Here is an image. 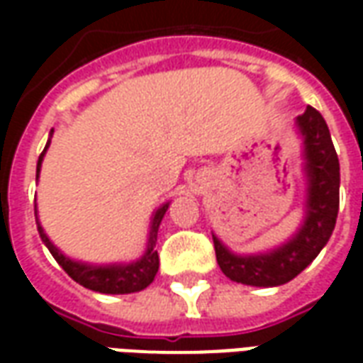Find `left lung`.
I'll list each match as a JSON object with an SVG mask.
<instances>
[{
    "label": "left lung",
    "instance_id": "1",
    "mask_svg": "<svg viewBox=\"0 0 363 363\" xmlns=\"http://www.w3.org/2000/svg\"><path fill=\"white\" fill-rule=\"evenodd\" d=\"M296 126L303 135L307 179L303 223L289 241L260 255H235L212 235L218 264L229 280L260 288L281 286L309 267L333 235L338 216L340 165L330 132L320 112L313 106L297 116Z\"/></svg>",
    "mask_w": 363,
    "mask_h": 363
}]
</instances>
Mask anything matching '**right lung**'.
<instances>
[{
	"label": "right lung",
	"mask_w": 363,
	"mask_h": 363,
	"mask_svg": "<svg viewBox=\"0 0 363 363\" xmlns=\"http://www.w3.org/2000/svg\"><path fill=\"white\" fill-rule=\"evenodd\" d=\"M48 145H50V140H48L46 147H44L40 157H38V163H36V179H38V173H40V165H43L44 153L48 150ZM167 208H169V202L159 206L157 210L153 212L150 223V237H147V249H145V252L140 259L130 262V264H99L96 267V264H85V262L72 260L60 251L56 245L52 243L48 235L44 233L43 225L38 221L36 223H38V233H40L43 243L48 247L52 257L56 259L60 267L66 270L72 280L82 284L83 288L93 289V291H99V294H134V291H142V289L147 288L159 270V255L155 251V243H157L159 225H161V220L165 216Z\"/></svg>",
	"instance_id": "right-lung-1"
}]
</instances>
